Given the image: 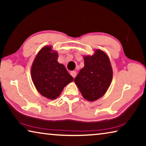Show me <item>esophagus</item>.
<instances>
[{"mask_svg": "<svg viewBox=\"0 0 146 146\" xmlns=\"http://www.w3.org/2000/svg\"><path fill=\"white\" fill-rule=\"evenodd\" d=\"M70 74H71V75L73 76V78H75V76H76V72L75 71H71L70 72Z\"/></svg>", "mask_w": 146, "mask_h": 146, "instance_id": "1", "label": "esophagus"}]
</instances>
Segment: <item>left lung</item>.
Segmentation results:
<instances>
[{
    "label": "left lung",
    "mask_w": 146,
    "mask_h": 146,
    "mask_svg": "<svg viewBox=\"0 0 146 146\" xmlns=\"http://www.w3.org/2000/svg\"><path fill=\"white\" fill-rule=\"evenodd\" d=\"M84 67L75 78V82L83 97L95 101L102 97L110 87L113 70L108 55L96 49L92 56H85Z\"/></svg>",
    "instance_id": "8db88e82"
}]
</instances>
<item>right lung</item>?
<instances>
[{"label":"right lung","mask_w":146,"mask_h":146,"mask_svg":"<svg viewBox=\"0 0 146 146\" xmlns=\"http://www.w3.org/2000/svg\"><path fill=\"white\" fill-rule=\"evenodd\" d=\"M57 59V52L53 51L51 46H47L40 49L31 66V78L35 86L48 99L57 98L64 88L74 80Z\"/></svg>","instance_id":"right-lung-1"}]
</instances>
